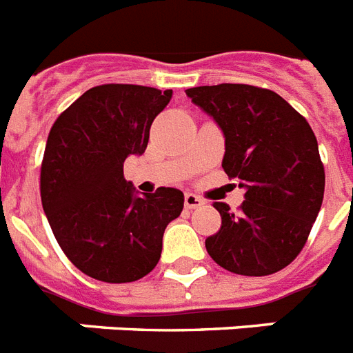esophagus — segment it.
Wrapping results in <instances>:
<instances>
[{"label": "esophagus", "mask_w": 353, "mask_h": 353, "mask_svg": "<svg viewBox=\"0 0 353 353\" xmlns=\"http://www.w3.org/2000/svg\"><path fill=\"white\" fill-rule=\"evenodd\" d=\"M183 205L188 209H198L203 205V200L193 193H185V196H183Z\"/></svg>", "instance_id": "obj_1"}]
</instances>
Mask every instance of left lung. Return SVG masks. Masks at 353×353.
Masks as SVG:
<instances>
[{
	"mask_svg": "<svg viewBox=\"0 0 353 353\" xmlns=\"http://www.w3.org/2000/svg\"><path fill=\"white\" fill-rule=\"evenodd\" d=\"M185 93L222 130V168L245 189L238 214L212 203L222 227L205 249L234 274H274L301 252L321 209L325 168L312 128L272 90L225 83Z\"/></svg>",
	"mask_w": 353,
	"mask_h": 353,
	"instance_id": "left-lung-1",
	"label": "left lung"
}]
</instances>
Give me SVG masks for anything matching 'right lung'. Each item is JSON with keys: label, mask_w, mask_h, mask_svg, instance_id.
<instances>
[{"label": "right lung", "mask_w": 353, "mask_h": 353, "mask_svg": "<svg viewBox=\"0 0 353 353\" xmlns=\"http://www.w3.org/2000/svg\"><path fill=\"white\" fill-rule=\"evenodd\" d=\"M173 92L103 84L84 92L54 122L41 164V202L55 240L81 272L130 283L155 269L162 236L180 216L183 193L139 196L124 160L142 155L150 128Z\"/></svg>", "instance_id": "1"}]
</instances>
